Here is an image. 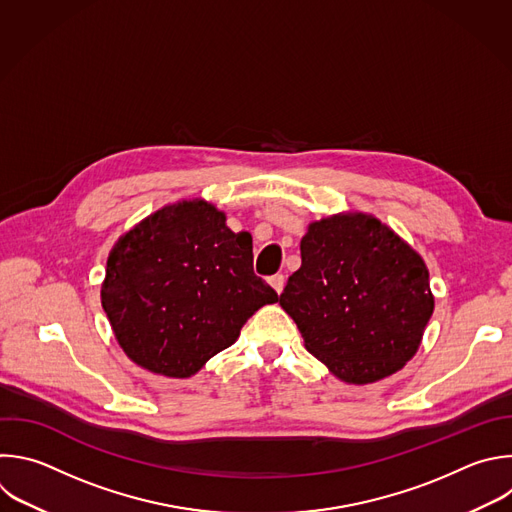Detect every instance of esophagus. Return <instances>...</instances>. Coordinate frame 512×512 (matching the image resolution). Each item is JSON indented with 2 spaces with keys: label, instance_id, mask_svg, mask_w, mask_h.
Returning a JSON list of instances; mask_svg holds the SVG:
<instances>
[{
  "label": "esophagus",
  "instance_id": "obj_1",
  "mask_svg": "<svg viewBox=\"0 0 512 512\" xmlns=\"http://www.w3.org/2000/svg\"><path fill=\"white\" fill-rule=\"evenodd\" d=\"M269 285H271L277 293H281V291H283V287H285V277H283L281 273H277V275L269 277Z\"/></svg>",
  "mask_w": 512,
  "mask_h": 512
}]
</instances>
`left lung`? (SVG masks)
<instances>
[{"instance_id":"8db88e82","label":"left lung","mask_w":512,"mask_h":512,"mask_svg":"<svg viewBox=\"0 0 512 512\" xmlns=\"http://www.w3.org/2000/svg\"><path fill=\"white\" fill-rule=\"evenodd\" d=\"M277 301L307 352L358 386L402 370L434 311L424 259L366 213L311 223L301 239V267Z\"/></svg>"}]
</instances>
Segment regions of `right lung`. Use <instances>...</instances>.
<instances>
[{"mask_svg": "<svg viewBox=\"0 0 512 512\" xmlns=\"http://www.w3.org/2000/svg\"><path fill=\"white\" fill-rule=\"evenodd\" d=\"M193 199L166 205L112 247L102 307L124 354L140 368L191 378L233 346L245 321L277 293L253 273V239Z\"/></svg>", "mask_w": 512, "mask_h": 512, "instance_id": "right-lung-1", "label": "right lung"}]
</instances>
